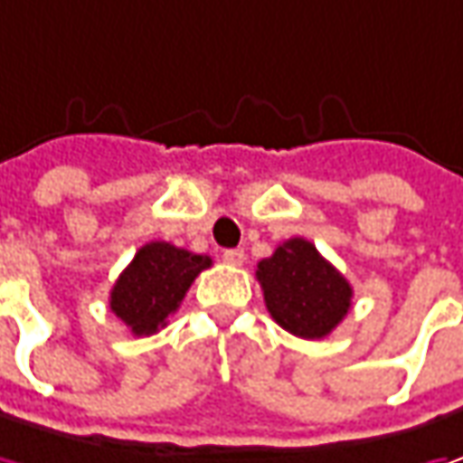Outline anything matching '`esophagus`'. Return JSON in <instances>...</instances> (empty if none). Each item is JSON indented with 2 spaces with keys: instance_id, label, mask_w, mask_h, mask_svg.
<instances>
[{
  "instance_id": "esophagus-1",
  "label": "esophagus",
  "mask_w": 463,
  "mask_h": 463,
  "mask_svg": "<svg viewBox=\"0 0 463 463\" xmlns=\"http://www.w3.org/2000/svg\"><path fill=\"white\" fill-rule=\"evenodd\" d=\"M222 261L232 264V267H241L246 261V253H243V249H228V251L222 253Z\"/></svg>"
}]
</instances>
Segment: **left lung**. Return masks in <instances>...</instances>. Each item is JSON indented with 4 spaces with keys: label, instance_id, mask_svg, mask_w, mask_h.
Returning <instances> with one entry per match:
<instances>
[{
    "label": "left lung",
    "instance_id": "left-lung-1",
    "mask_svg": "<svg viewBox=\"0 0 463 463\" xmlns=\"http://www.w3.org/2000/svg\"><path fill=\"white\" fill-rule=\"evenodd\" d=\"M256 279L271 318L303 339L332 334L352 306L350 282L306 238H290L261 259Z\"/></svg>",
    "mask_w": 463,
    "mask_h": 463
}]
</instances>
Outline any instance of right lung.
<instances>
[{"label":"right lung","mask_w":463,"mask_h":463,"mask_svg":"<svg viewBox=\"0 0 463 463\" xmlns=\"http://www.w3.org/2000/svg\"><path fill=\"white\" fill-rule=\"evenodd\" d=\"M207 267H212L210 256L178 249L165 241L145 243L113 285L111 311L134 336L160 332L168 316L178 311L196 274Z\"/></svg>","instance_id":"1"}]
</instances>
